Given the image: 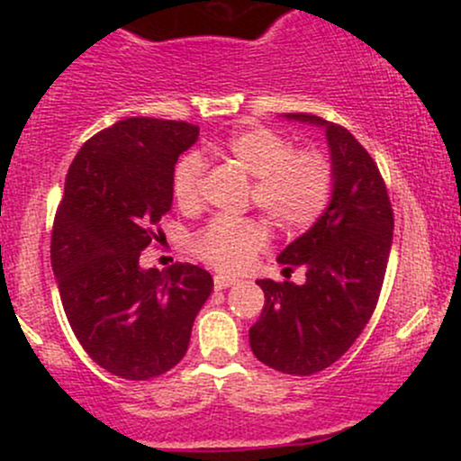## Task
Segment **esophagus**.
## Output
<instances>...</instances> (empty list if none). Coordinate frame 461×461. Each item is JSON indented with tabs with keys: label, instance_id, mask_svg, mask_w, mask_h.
Instances as JSON below:
<instances>
[{
	"label": "esophagus",
	"instance_id": "obj_1",
	"mask_svg": "<svg viewBox=\"0 0 461 461\" xmlns=\"http://www.w3.org/2000/svg\"><path fill=\"white\" fill-rule=\"evenodd\" d=\"M236 282H238V279L231 277V275H223V273L214 275V288H216V290L230 288V285H234Z\"/></svg>",
	"mask_w": 461,
	"mask_h": 461
}]
</instances>
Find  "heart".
Returning a JSON list of instances; mask_svg holds the SVG:
<instances>
[{"instance_id": "heart-1", "label": "heart", "mask_w": 461, "mask_h": 461, "mask_svg": "<svg viewBox=\"0 0 461 461\" xmlns=\"http://www.w3.org/2000/svg\"><path fill=\"white\" fill-rule=\"evenodd\" d=\"M225 156L253 177V203L282 230H303L325 210L331 194L330 162L319 151L293 149L290 140L268 128L238 130ZM173 197L182 208L201 199V160L186 156L173 171ZM267 242L260 221L221 216L197 238V253L225 271H240Z\"/></svg>"}]
</instances>
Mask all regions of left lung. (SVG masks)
Here are the masks:
<instances>
[{"label":"left lung","instance_id":"8db88e82","mask_svg":"<svg viewBox=\"0 0 461 461\" xmlns=\"http://www.w3.org/2000/svg\"><path fill=\"white\" fill-rule=\"evenodd\" d=\"M284 116L325 131L331 197L319 221L277 256L284 273L303 267L305 282H256L267 301L249 345L267 366L308 377L345 356L373 316L394 219L377 164L351 131L314 114Z\"/></svg>","mask_w":461,"mask_h":461}]
</instances>
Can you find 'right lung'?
I'll return each mask as SVG.
<instances>
[{
    "mask_svg": "<svg viewBox=\"0 0 461 461\" xmlns=\"http://www.w3.org/2000/svg\"><path fill=\"white\" fill-rule=\"evenodd\" d=\"M197 125L134 116L84 142L68 167L51 234L68 325L99 366L131 382L164 375L186 356L212 275L194 264L140 268V251L173 203L177 158Z\"/></svg>",
    "mask_w": 461,
    "mask_h": 461,
    "instance_id": "right-lung-1",
    "label": "right lung"
}]
</instances>
